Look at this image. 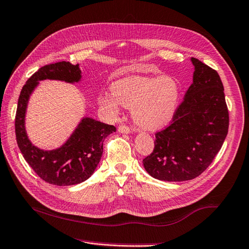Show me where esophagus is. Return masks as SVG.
<instances>
[{
	"instance_id": "obj_1",
	"label": "esophagus",
	"mask_w": 249,
	"mask_h": 249,
	"mask_svg": "<svg viewBox=\"0 0 249 249\" xmlns=\"http://www.w3.org/2000/svg\"><path fill=\"white\" fill-rule=\"evenodd\" d=\"M118 130H119L120 132H122V134H130V132L132 131L130 127L125 125V124L120 125V126L118 127Z\"/></svg>"
}]
</instances>
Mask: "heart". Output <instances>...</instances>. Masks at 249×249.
<instances>
[{
  "label": "heart",
  "mask_w": 249,
  "mask_h": 249,
  "mask_svg": "<svg viewBox=\"0 0 249 249\" xmlns=\"http://www.w3.org/2000/svg\"><path fill=\"white\" fill-rule=\"evenodd\" d=\"M112 95L102 94L100 103L112 112H118L119 104L132 110V118L144 129H157L174 115L180 86L169 75L159 77L128 76L114 82Z\"/></svg>",
  "instance_id": "heart-1"
}]
</instances>
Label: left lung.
I'll return each instance as SVG.
<instances>
[{"instance_id":"8db88e82","label":"left lung","mask_w":249,"mask_h":249,"mask_svg":"<svg viewBox=\"0 0 249 249\" xmlns=\"http://www.w3.org/2000/svg\"><path fill=\"white\" fill-rule=\"evenodd\" d=\"M193 83L171 124L156 132L155 147L143 159L151 176L184 181L207 170L228 134L229 112L223 83L214 69L192 57Z\"/></svg>"}]
</instances>
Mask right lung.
<instances>
[{"instance_id":"add662e5","label":"right lung","mask_w":249,"mask_h":249,"mask_svg":"<svg viewBox=\"0 0 249 249\" xmlns=\"http://www.w3.org/2000/svg\"><path fill=\"white\" fill-rule=\"evenodd\" d=\"M80 77L78 65L69 61L43 66L23 86L17 107L15 129L23 157L40 178L56 186H72L87 180L100 162L105 138L117 130L113 125L85 118L70 139L54 151H42L28 140L24 127L25 110L28 98L39 80L58 79L75 83Z\"/></svg>"}]
</instances>
